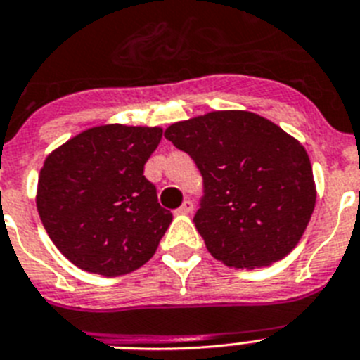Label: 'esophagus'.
Returning a JSON list of instances; mask_svg holds the SVG:
<instances>
[{
    "label": "esophagus",
    "instance_id": "34e87169",
    "mask_svg": "<svg viewBox=\"0 0 360 360\" xmlns=\"http://www.w3.org/2000/svg\"><path fill=\"white\" fill-rule=\"evenodd\" d=\"M192 210H194V203H192L190 199H185V201H183V205L177 208V214H190Z\"/></svg>",
    "mask_w": 360,
    "mask_h": 360
}]
</instances>
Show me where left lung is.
Returning a JSON list of instances; mask_svg holds the SVG:
<instances>
[{"label": "left lung", "instance_id": "8db88e82", "mask_svg": "<svg viewBox=\"0 0 360 360\" xmlns=\"http://www.w3.org/2000/svg\"><path fill=\"white\" fill-rule=\"evenodd\" d=\"M203 177L194 223L208 252L236 269L271 265L306 231L316 190L297 139L250 111H214L165 131Z\"/></svg>", "mask_w": 360, "mask_h": 360}]
</instances>
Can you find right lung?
<instances>
[{"instance_id": "1", "label": "right lung", "mask_w": 360, "mask_h": 360, "mask_svg": "<svg viewBox=\"0 0 360 360\" xmlns=\"http://www.w3.org/2000/svg\"><path fill=\"white\" fill-rule=\"evenodd\" d=\"M161 137V128L98 126L45 159L38 212L54 245L77 267L119 276L155 255L174 217L144 177Z\"/></svg>"}]
</instances>
